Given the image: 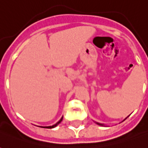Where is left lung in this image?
I'll return each mask as SVG.
<instances>
[{
  "label": "left lung",
  "instance_id": "obj_1",
  "mask_svg": "<svg viewBox=\"0 0 148 148\" xmlns=\"http://www.w3.org/2000/svg\"><path fill=\"white\" fill-rule=\"evenodd\" d=\"M97 125H102V126H103V125H102V124H99V123H97Z\"/></svg>",
  "mask_w": 148,
  "mask_h": 148
}]
</instances>
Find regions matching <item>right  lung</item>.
Masks as SVG:
<instances>
[{
  "instance_id": "1",
  "label": "right lung",
  "mask_w": 148,
  "mask_h": 148,
  "mask_svg": "<svg viewBox=\"0 0 148 148\" xmlns=\"http://www.w3.org/2000/svg\"><path fill=\"white\" fill-rule=\"evenodd\" d=\"M62 119H63V117H62V118H61L60 120H59V121L57 122V123H56V124H55V125H52V126H47V127H42V128H47V129H52V128H55V127H56V126H57V125H58L59 124H60V122L62 121Z\"/></svg>"
}]
</instances>
